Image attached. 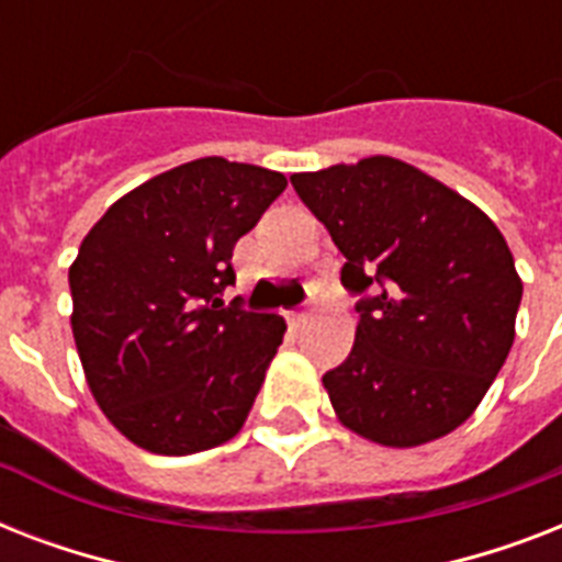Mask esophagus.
I'll return each mask as SVG.
<instances>
[{
	"label": "esophagus",
	"mask_w": 562,
	"mask_h": 562,
	"mask_svg": "<svg viewBox=\"0 0 562 562\" xmlns=\"http://www.w3.org/2000/svg\"><path fill=\"white\" fill-rule=\"evenodd\" d=\"M312 312H315V303H312V300H308L306 306H300L297 312H294V315H291V321H294V324H306L308 317H312Z\"/></svg>",
	"instance_id": "obj_1"
}]
</instances>
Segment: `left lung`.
I'll list each match as a JSON object with an SVG mask.
<instances>
[{
    "instance_id": "obj_1",
    "label": "left lung",
    "mask_w": 562,
    "mask_h": 562,
    "mask_svg": "<svg viewBox=\"0 0 562 562\" xmlns=\"http://www.w3.org/2000/svg\"><path fill=\"white\" fill-rule=\"evenodd\" d=\"M300 201L347 256L359 297L350 356L324 384L344 426L384 446L449 435L514 347L522 282L493 221L393 157L294 175Z\"/></svg>"
}]
</instances>
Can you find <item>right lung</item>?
Segmentation results:
<instances>
[{
	"label": "right lung",
	"mask_w": 562,
	"mask_h": 562,
	"mask_svg": "<svg viewBox=\"0 0 562 562\" xmlns=\"http://www.w3.org/2000/svg\"><path fill=\"white\" fill-rule=\"evenodd\" d=\"M285 189L280 171L203 157L110 206L69 268L83 373L113 426L157 454L245 426L285 321L224 306L233 247Z\"/></svg>",
	"instance_id": "add662e5"
}]
</instances>
